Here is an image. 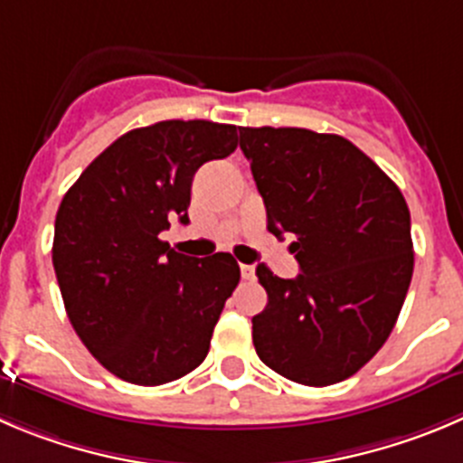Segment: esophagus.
<instances>
[{
	"instance_id": "obj_1",
	"label": "esophagus",
	"mask_w": 463,
	"mask_h": 463,
	"mask_svg": "<svg viewBox=\"0 0 463 463\" xmlns=\"http://www.w3.org/2000/svg\"><path fill=\"white\" fill-rule=\"evenodd\" d=\"M241 275H243V279H252V277H254V266H248V263H241Z\"/></svg>"
}]
</instances>
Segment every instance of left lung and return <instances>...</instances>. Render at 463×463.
I'll return each mask as SVG.
<instances>
[{"instance_id": "1", "label": "left lung", "mask_w": 463, "mask_h": 463, "mask_svg": "<svg viewBox=\"0 0 463 463\" xmlns=\"http://www.w3.org/2000/svg\"><path fill=\"white\" fill-rule=\"evenodd\" d=\"M241 149L268 213L290 236L300 275L257 266L268 305L252 318L259 359L305 386L364 368L389 338L413 272L411 218L400 188L336 134L241 127Z\"/></svg>"}]
</instances>
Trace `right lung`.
<instances>
[{
	"mask_svg": "<svg viewBox=\"0 0 463 463\" xmlns=\"http://www.w3.org/2000/svg\"><path fill=\"white\" fill-rule=\"evenodd\" d=\"M239 145L234 125L165 120L127 131L65 193L54 261L74 332L109 373L138 386L179 380L209 354L241 279L227 252H175L163 232L188 224L202 163Z\"/></svg>",
	"mask_w": 463,
	"mask_h": 463,
	"instance_id": "add662e5",
	"label": "right lung"
}]
</instances>
